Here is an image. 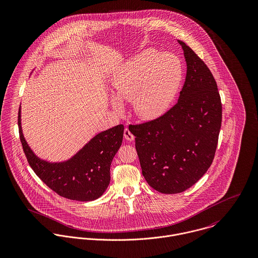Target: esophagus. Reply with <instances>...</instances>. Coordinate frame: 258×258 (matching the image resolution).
Instances as JSON below:
<instances>
[{"label":"esophagus","mask_w":258,"mask_h":258,"mask_svg":"<svg viewBox=\"0 0 258 258\" xmlns=\"http://www.w3.org/2000/svg\"><path fill=\"white\" fill-rule=\"evenodd\" d=\"M124 137L128 141H134V139H135V136L131 133V131L128 128L124 129Z\"/></svg>","instance_id":"obj_1"}]
</instances>
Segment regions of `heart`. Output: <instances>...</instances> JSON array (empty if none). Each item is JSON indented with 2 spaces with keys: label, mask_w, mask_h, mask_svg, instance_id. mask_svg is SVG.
Returning <instances> with one entry per match:
<instances>
[{
  "label": "heart",
  "mask_w": 258,
  "mask_h": 258,
  "mask_svg": "<svg viewBox=\"0 0 258 258\" xmlns=\"http://www.w3.org/2000/svg\"><path fill=\"white\" fill-rule=\"evenodd\" d=\"M183 77L179 58L171 53L145 49L120 66L112 79L111 104L121 110L122 101H132L135 114L143 120L163 115L173 102Z\"/></svg>",
  "instance_id": "heart-1"
}]
</instances>
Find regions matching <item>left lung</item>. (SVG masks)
Segmentation results:
<instances>
[{"mask_svg":"<svg viewBox=\"0 0 258 258\" xmlns=\"http://www.w3.org/2000/svg\"><path fill=\"white\" fill-rule=\"evenodd\" d=\"M186 75L178 102L164 115L130 125L142 174L154 189L179 194L196 184L215 158L221 126L217 82L182 40Z\"/></svg>","mask_w":258,"mask_h":258,"instance_id":"left-lung-1","label":"left lung"}]
</instances>
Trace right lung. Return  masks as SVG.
<instances>
[{
  "instance_id": "right-lung-1",
  "label": "right lung",
  "mask_w": 258,
  "mask_h": 258,
  "mask_svg": "<svg viewBox=\"0 0 258 258\" xmlns=\"http://www.w3.org/2000/svg\"><path fill=\"white\" fill-rule=\"evenodd\" d=\"M19 132L27 160L37 177L57 195L80 202L101 197L110 183V165L123 140L124 126L112 127L93 137L73 158L60 163L41 160L29 147L21 126Z\"/></svg>"
}]
</instances>
